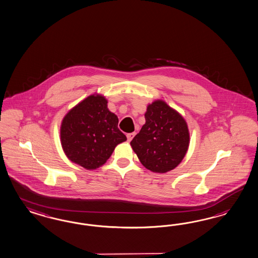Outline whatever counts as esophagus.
<instances>
[{
    "label": "esophagus",
    "instance_id": "obj_1",
    "mask_svg": "<svg viewBox=\"0 0 258 258\" xmlns=\"http://www.w3.org/2000/svg\"><path fill=\"white\" fill-rule=\"evenodd\" d=\"M135 134H136L135 133H132V134H126V138H127V141H128V142L133 140V138H134V136H135Z\"/></svg>",
    "mask_w": 258,
    "mask_h": 258
}]
</instances>
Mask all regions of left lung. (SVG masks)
<instances>
[{
  "label": "left lung",
  "mask_w": 258,
  "mask_h": 258,
  "mask_svg": "<svg viewBox=\"0 0 258 258\" xmlns=\"http://www.w3.org/2000/svg\"><path fill=\"white\" fill-rule=\"evenodd\" d=\"M145 119L141 131L131 142L143 166L158 173L176 168L189 144L185 119L162 100L148 106Z\"/></svg>",
  "instance_id": "left-lung-1"
}]
</instances>
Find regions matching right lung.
I'll return each instance as SVG.
<instances>
[{
    "label": "right lung",
    "mask_w": 258,
    "mask_h": 258,
    "mask_svg": "<svg viewBox=\"0 0 258 258\" xmlns=\"http://www.w3.org/2000/svg\"><path fill=\"white\" fill-rule=\"evenodd\" d=\"M61 144L68 158L87 169L104 165L126 137L118 117L108 110L106 98L90 95L67 113L61 124Z\"/></svg>",
    "instance_id": "1"
}]
</instances>
